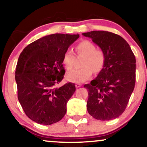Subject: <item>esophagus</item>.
Instances as JSON below:
<instances>
[{"mask_svg":"<svg viewBox=\"0 0 147 147\" xmlns=\"http://www.w3.org/2000/svg\"><path fill=\"white\" fill-rule=\"evenodd\" d=\"M76 88H80V87H81V86H82V85H81V84H76Z\"/></svg>","mask_w":147,"mask_h":147,"instance_id":"esophagus-1","label":"esophagus"}]
</instances>
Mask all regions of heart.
Wrapping results in <instances>:
<instances>
[{
    "instance_id": "1",
    "label": "heart",
    "mask_w": 147,
    "mask_h": 147,
    "mask_svg": "<svg viewBox=\"0 0 147 147\" xmlns=\"http://www.w3.org/2000/svg\"><path fill=\"white\" fill-rule=\"evenodd\" d=\"M76 50L78 54L83 55L84 57L82 66L83 67L73 69L66 75L67 81L73 83L80 84L87 81L94 72H98L103 67L105 56L102 51L97 50L96 46L88 40L80 42L76 45ZM74 55L70 49L67 50L63 56V65L67 70L73 67Z\"/></svg>"
}]
</instances>
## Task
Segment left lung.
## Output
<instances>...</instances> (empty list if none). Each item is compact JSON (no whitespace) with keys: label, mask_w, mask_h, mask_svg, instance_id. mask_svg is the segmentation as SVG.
<instances>
[{"label":"left lung","mask_w":147,"mask_h":147,"mask_svg":"<svg viewBox=\"0 0 147 147\" xmlns=\"http://www.w3.org/2000/svg\"><path fill=\"white\" fill-rule=\"evenodd\" d=\"M82 35L92 39L105 56L97 77L84 86L88 91V112L97 120L115 119L124 112L134 90L135 57L126 40L116 34L93 31Z\"/></svg>","instance_id":"1"}]
</instances>
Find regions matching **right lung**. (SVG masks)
<instances>
[{
    "label": "right lung",
    "mask_w": 147,
    "mask_h": 147,
    "mask_svg": "<svg viewBox=\"0 0 147 147\" xmlns=\"http://www.w3.org/2000/svg\"><path fill=\"white\" fill-rule=\"evenodd\" d=\"M80 35L55 33L28 45L20 54L15 71L18 99L26 115L40 124L62 119L76 91L67 83L55 88L63 78V56Z\"/></svg>",
    "instance_id": "right-lung-1"
}]
</instances>
